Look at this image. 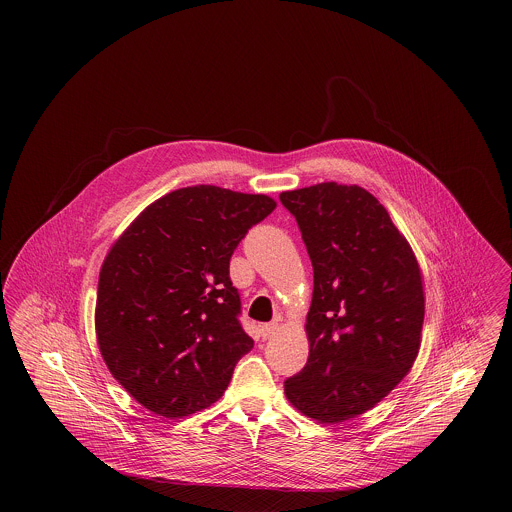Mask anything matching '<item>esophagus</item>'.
<instances>
[{
	"label": "esophagus",
	"instance_id": "esophagus-1",
	"mask_svg": "<svg viewBox=\"0 0 512 512\" xmlns=\"http://www.w3.org/2000/svg\"><path fill=\"white\" fill-rule=\"evenodd\" d=\"M276 330H278V322H268V324H263V326L259 328V334H261L263 340H267Z\"/></svg>",
	"mask_w": 512,
	"mask_h": 512
}]
</instances>
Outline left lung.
Here are the masks:
<instances>
[{"label":"left lung","mask_w":512,"mask_h":512,"mask_svg":"<svg viewBox=\"0 0 512 512\" xmlns=\"http://www.w3.org/2000/svg\"><path fill=\"white\" fill-rule=\"evenodd\" d=\"M313 263L309 359L284 382L293 407L322 424L380 403L411 370L424 322L422 274L384 205L361 186L282 192Z\"/></svg>","instance_id":"8db88e82"}]
</instances>
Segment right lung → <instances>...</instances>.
Listing matches in <instances>:
<instances>
[{"label": "right lung", "mask_w": 512, "mask_h": 512, "mask_svg": "<svg viewBox=\"0 0 512 512\" xmlns=\"http://www.w3.org/2000/svg\"><path fill=\"white\" fill-rule=\"evenodd\" d=\"M276 201L190 186L146 207L99 272L96 334L113 378L140 405L182 418L219 401L253 340L230 257Z\"/></svg>", "instance_id": "1"}]
</instances>
